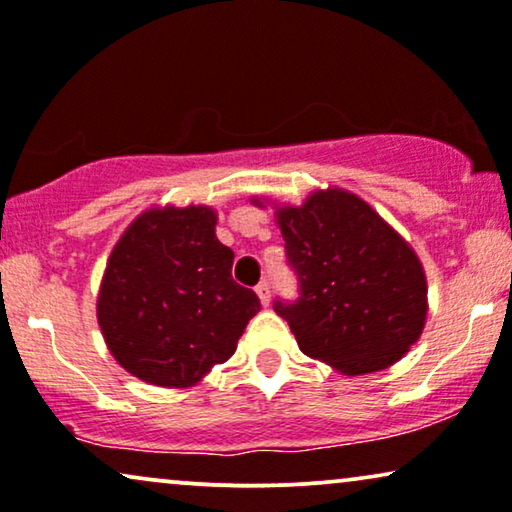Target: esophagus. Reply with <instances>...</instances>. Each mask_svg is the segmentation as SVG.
Segmentation results:
<instances>
[{
	"label": "esophagus",
	"instance_id": "34e87169",
	"mask_svg": "<svg viewBox=\"0 0 512 512\" xmlns=\"http://www.w3.org/2000/svg\"><path fill=\"white\" fill-rule=\"evenodd\" d=\"M255 293H257V297H260V302L264 304V307H267V304L271 302V288H269V283L262 281L260 286L255 288Z\"/></svg>",
	"mask_w": 512,
	"mask_h": 512
}]
</instances>
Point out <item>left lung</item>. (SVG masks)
<instances>
[{"label":"left lung","mask_w":512,"mask_h":512,"mask_svg":"<svg viewBox=\"0 0 512 512\" xmlns=\"http://www.w3.org/2000/svg\"><path fill=\"white\" fill-rule=\"evenodd\" d=\"M264 208V198H252ZM297 302H276L307 357L342 375L383 371L418 342L428 278L416 250L357 193L328 186L276 205Z\"/></svg>","instance_id":"obj_1"}]
</instances>
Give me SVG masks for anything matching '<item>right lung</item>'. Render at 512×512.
Returning a JSON list of instances; mask_svg holds the SVG:
<instances>
[{"instance_id": "add662e5", "label": "right lung", "mask_w": 512, "mask_h": 512, "mask_svg": "<svg viewBox=\"0 0 512 512\" xmlns=\"http://www.w3.org/2000/svg\"><path fill=\"white\" fill-rule=\"evenodd\" d=\"M215 226L210 205H158L113 245L96 319L113 359L144 383L198 385L260 312L257 295L231 278L234 250Z\"/></svg>"}]
</instances>
